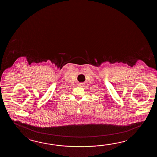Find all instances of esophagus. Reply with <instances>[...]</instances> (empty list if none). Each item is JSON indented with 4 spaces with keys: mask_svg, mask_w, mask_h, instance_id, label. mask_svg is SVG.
<instances>
[{
    "mask_svg": "<svg viewBox=\"0 0 157 157\" xmlns=\"http://www.w3.org/2000/svg\"><path fill=\"white\" fill-rule=\"evenodd\" d=\"M84 85H85L84 83H80V86H81V87H83Z\"/></svg>",
    "mask_w": 157,
    "mask_h": 157,
    "instance_id": "1",
    "label": "esophagus"
}]
</instances>
